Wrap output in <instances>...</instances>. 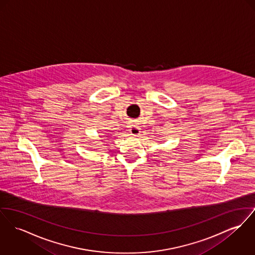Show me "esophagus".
<instances>
[{
  "label": "esophagus",
  "instance_id": "esophagus-1",
  "mask_svg": "<svg viewBox=\"0 0 255 255\" xmlns=\"http://www.w3.org/2000/svg\"><path fill=\"white\" fill-rule=\"evenodd\" d=\"M131 133L133 135H138L140 133V128L137 125H132L131 127Z\"/></svg>",
  "mask_w": 255,
  "mask_h": 255
}]
</instances>
